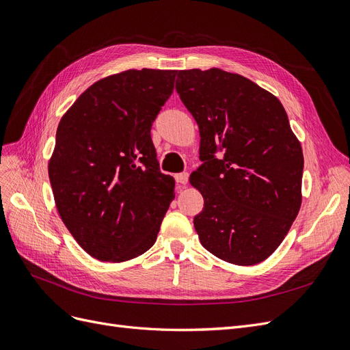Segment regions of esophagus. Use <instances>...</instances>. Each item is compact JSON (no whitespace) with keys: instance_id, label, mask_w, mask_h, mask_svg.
Instances as JSON below:
<instances>
[{"instance_id":"esophagus-1","label":"esophagus","mask_w":350,"mask_h":350,"mask_svg":"<svg viewBox=\"0 0 350 350\" xmlns=\"http://www.w3.org/2000/svg\"><path fill=\"white\" fill-rule=\"evenodd\" d=\"M174 178H176L177 185L185 186L187 183V180H189V173H178V174L174 176Z\"/></svg>"}]
</instances>
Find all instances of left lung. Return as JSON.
Segmentation results:
<instances>
[{"mask_svg":"<svg viewBox=\"0 0 350 350\" xmlns=\"http://www.w3.org/2000/svg\"><path fill=\"white\" fill-rule=\"evenodd\" d=\"M176 90L199 126L204 164L189 180L205 202L193 218L202 245L232 265L266 260L302 200L304 155L284 106L219 68L178 71Z\"/></svg>","mask_w":350,"mask_h":350,"instance_id":"8db88e82","label":"left lung"}]
</instances>
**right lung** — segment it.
<instances>
[{
	"label": "right lung",
	"mask_w": 350,
	"mask_h": 350,
	"mask_svg": "<svg viewBox=\"0 0 350 350\" xmlns=\"http://www.w3.org/2000/svg\"><path fill=\"white\" fill-rule=\"evenodd\" d=\"M176 74L144 68L101 78L59 122L48 165L55 205L97 260L150 250L174 199V178L160 172L150 132Z\"/></svg>",
	"instance_id": "obj_1"
}]
</instances>
